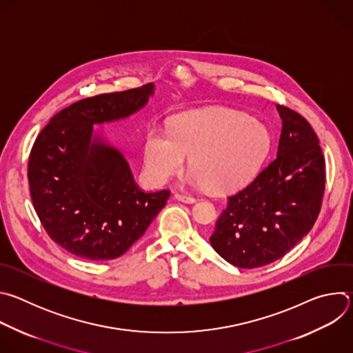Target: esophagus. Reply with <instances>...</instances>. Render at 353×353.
I'll return each mask as SVG.
<instances>
[{
    "mask_svg": "<svg viewBox=\"0 0 353 353\" xmlns=\"http://www.w3.org/2000/svg\"><path fill=\"white\" fill-rule=\"evenodd\" d=\"M174 198H176L177 201H181V203H185V204H194V203H195V198L191 196V195H184V194L176 192V194H174Z\"/></svg>",
    "mask_w": 353,
    "mask_h": 353,
    "instance_id": "1",
    "label": "esophagus"
}]
</instances>
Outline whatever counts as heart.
Returning a JSON list of instances; mask_svg holds the SVG:
<instances>
[{
	"label": "heart",
	"instance_id": "b5f03b06",
	"mask_svg": "<svg viewBox=\"0 0 353 353\" xmlns=\"http://www.w3.org/2000/svg\"><path fill=\"white\" fill-rule=\"evenodd\" d=\"M270 149L271 134L261 121L230 109H204L174 117L170 132L150 128L143 139V169L154 184H163L190 158L191 185L228 192L257 174Z\"/></svg>",
	"mask_w": 353,
	"mask_h": 353
}]
</instances>
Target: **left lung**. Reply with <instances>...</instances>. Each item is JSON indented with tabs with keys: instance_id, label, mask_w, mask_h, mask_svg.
<instances>
[{
	"instance_id": "1",
	"label": "left lung",
	"mask_w": 353,
	"mask_h": 353,
	"mask_svg": "<svg viewBox=\"0 0 353 353\" xmlns=\"http://www.w3.org/2000/svg\"><path fill=\"white\" fill-rule=\"evenodd\" d=\"M282 131L275 159L228 207L210 237L216 253L239 268L282 259L313 228L325 188L319 138L305 117L276 105Z\"/></svg>"
}]
</instances>
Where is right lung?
<instances>
[{
    "mask_svg": "<svg viewBox=\"0 0 353 353\" xmlns=\"http://www.w3.org/2000/svg\"><path fill=\"white\" fill-rule=\"evenodd\" d=\"M154 83L82 99L57 113L30 150L28 180L47 234L68 253L113 260L145 233L166 205L169 190L142 191L119 149L93 132L141 110Z\"/></svg>",
    "mask_w": 353,
    "mask_h": 353,
    "instance_id": "1",
    "label": "right lung"
}]
</instances>
